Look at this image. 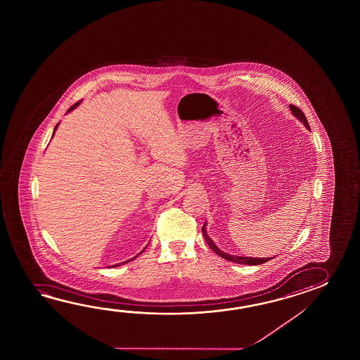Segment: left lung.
<instances>
[{
    "label": "left lung",
    "mask_w": 360,
    "mask_h": 360,
    "mask_svg": "<svg viewBox=\"0 0 360 360\" xmlns=\"http://www.w3.org/2000/svg\"><path fill=\"white\" fill-rule=\"evenodd\" d=\"M291 108L292 113L296 115L297 118H299L301 122L305 124L307 129H310V126H309V123H307V120H306L305 115H304V112L300 109V108L295 107V105H290ZM202 233H203V237L206 239L207 245H210V248L214 251L216 255H219L220 257L222 259H225V260L231 261V262H237V264H240V265H261V264H264V262H268L270 259L269 257H265V259H256V257H245V256H234V255H229V253L222 252L221 250H219V247L214 245V240L211 239V238L208 237V234H207L206 231V222H205V225H203V228H202Z\"/></svg>",
    "instance_id": "8db88e82"
}]
</instances>
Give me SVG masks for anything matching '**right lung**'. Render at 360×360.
Wrapping results in <instances>:
<instances>
[{"mask_svg": "<svg viewBox=\"0 0 360 360\" xmlns=\"http://www.w3.org/2000/svg\"><path fill=\"white\" fill-rule=\"evenodd\" d=\"M79 103H81V101H77L76 104H73V105H72V107L69 108L68 112H70V110H72V109H75V108H76L77 105H78V104H79ZM58 124H59V123H58ZM58 124H56V126H55L54 134H55V130H56V129H58ZM143 251H144V250H143ZM143 251H141V252H143ZM141 252H140V253H141ZM140 253H139V255H140ZM139 255H138V256H139ZM135 257H136V256H135ZM135 257H134V259H135ZM124 262H127V261H124ZM124 262H122V264H124ZM115 266H117V265H115Z\"/></svg>", "mask_w": 360, "mask_h": 360, "instance_id": "obj_1", "label": "right lung"}]
</instances>
